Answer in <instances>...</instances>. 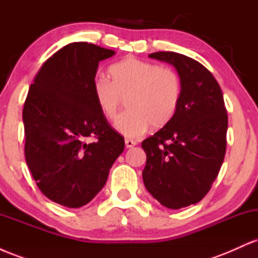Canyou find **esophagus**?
<instances>
[{
    "label": "esophagus",
    "mask_w": 258,
    "mask_h": 258,
    "mask_svg": "<svg viewBox=\"0 0 258 258\" xmlns=\"http://www.w3.org/2000/svg\"><path fill=\"white\" fill-rule=\"evenodd\" d=\"M125 144H126V147H127V148H132V147H135L136 144H137V142H136V141H132V139H126V141H125Z\"/></svg>",
    "instance_id": "34e87169"
}]
</instances>
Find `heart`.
<instances>
[{
	"mask_svg": "<svg viewBox=\"0 0 258 258\" xmlns=\"http://www.w3.org/2000/svg\"><path fill=\"white\" fill-rule=\"evenodd\" d=\"M109 79L100 76L93 82V96L108 120L119 114L123 99L128 110L117 117L115 128L128 138H137L149 128L161 127L178 108L182 84L170 68L127 57L109 68Z\"/></svg>",
	"mask_w": 258,
	"mask_h": 258,
	"instance_id": "1",
	"label": "heart"
}]
</instances>
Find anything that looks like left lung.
Masks as SVG:
<instances>
[{
  "instance_id": "left-lung-1",
  "label": "left lung",
  "mask_w": 258,
  "mask_h": 258,
  "mask_svg": "<svg viewBox=\"0 0 258 258\" xmlns=\"http://www.w3.org/2000/svg\"><path fill=\"white\" fill-rule=\"evenodd\" d=\"M149 57L174 67L182 94L172 119L142 142L147 154L142 176L161 205L178 210L199 203L220 172L228 115L220 85L203 64L174 52Z\"/></svg>"
}]
</instances>
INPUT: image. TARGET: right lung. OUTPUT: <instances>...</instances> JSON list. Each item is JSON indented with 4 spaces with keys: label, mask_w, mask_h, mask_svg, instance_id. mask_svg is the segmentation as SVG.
Returning <instances> with one entry per match:
<instances>
[{
    "label": "right lung",
    "mask_w": 258,
    "mask_h": 258,
    "mask_svg": "<svg viewBox=\"0 0 258 258\" xmlns=\"http://www.w3.org/2000/svg\"><path fill=\"white\" fill-rule=\"evenodd\" d=\"M114 54L93 43H69L44 61L29 88L23 109L26 164L40 190L59 205L90 203L125 148L93 96L99 61Z\"/></svg>",
    "instance_id": "1"
}]
</instances>
